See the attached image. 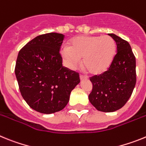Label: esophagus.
<instances>
[{"mask_svg":"<svg viewBox=\"0 0 146 146\" xmlns=\"http://www.w3.org/2000/svg\"><path fill=\"white\" fill-rule=\"evenodd\" d=\"M80 79L81 80L84 79H87V77H86V75H84V74H80Z\"/></svg>","mask_w":146,"mask_h":146,"instance_id":"34e87169","label":"esophagus"}]
</instances>
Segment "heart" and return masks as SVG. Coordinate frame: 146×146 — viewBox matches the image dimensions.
<instances>
[{"mask_svg": "<svg viewBox=\"0 0 146 146\" xmlns=\"http://www.w3.org/2000/svg\"><path fill=\"white\" fill-rule=\"evenodd\" d=\"M116 46L112 37L80 36L70 41L69 47H63L60 53L68 68L74 69L82 58V65L91 74L104 72L111 64Z\"/></svg>", "mask_w": 146, "mask_h": 146, "instance_id": "b5f03b06", "label": "heart"}]
</instances>
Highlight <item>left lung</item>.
Here are the masks:
<instances>
[{
  "mask_svg": "<svg viewBox=\"0 0 146 146\" xmlns=\"http://www.w3.org/2000/svg\"><path fill=\"white\" fill-rule=\"evenodd\" d=\"M117 45V54L108 71L90 78L92 91L90 102L97 110L112 113L124 106L136 84V60L125 40L109 33Z\"/></svg>",
  "mask_w": 146,
  "mask_h": 146,
  "instance_id": "8db88e82",
  "label": "left lung"
}]
</instances>
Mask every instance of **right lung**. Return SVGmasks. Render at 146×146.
<instances>
[{"instance_id": "obj_1", "label": "right lung", "mask_w": 146, "mask_h": 146, "mask_svg": "<svg viewBox=\"0 0 146 146\" xmlns=\"http://www.w3.org/2000/svg\"><path fill=\"white\" fill-rule=\"evenodd\" d=\"M61 33H49L30 41L18 53L15 75L20 93L33 110L51 114L64 109L80 83L79 74L62 65Z\"/></svg>"}]
</instances>
